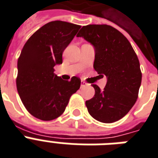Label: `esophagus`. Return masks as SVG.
Instances as JSON below:
<instances>
[{
	"instance_id": "obj_1",
	"label": "esophagus",
	"mask_w": 158,
	"mask_h": 158,
	"mask_svg": "<svg viewBox=\"0 0 158 158\" xmlns=\"http://www.w3.org/2000/svg\"><path fill=\"white\" fill-rule=\"evenodd\" d=\"M81 86H82V87H83V86H85V85H89V84H88L87 82H85V81L81 80Z\"/></svg>"
}]
</instances>
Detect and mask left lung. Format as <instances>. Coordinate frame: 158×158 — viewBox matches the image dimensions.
I'll list each match as a JSON object with an SVG mask.
<instances>
[{"instance_id": "1", "label": "left lung", "mask_w": 158, "mask_h": 158, "mask_svg": "<svg viewBox=\"0 0 158 158\" xmlns=\"http://www.w3.org/2000/svg\"><path fill=\"white\" fill-rule=\"evenodd\" d=\"M77 37L95 47L94 69L107 77L103 90L92 85L95 96L85 101L88 112L102 123H113L129 113L139 96L142 73L130 43L115 28L107 24L83 26Z\"/></svg>"}]
</instances>
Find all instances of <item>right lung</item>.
Returning a JSON list of instances; mask_svg holds the SVG:
<instances>
[{
    "mask_svg": "<svg viewBox=\"0 0 158 158\" xmlns=\"http://www.w3.org/2000/svg\"><path fill=\"white\" fill-rule=\"evenodd\" d=\"M81 25L55 20L44 24L27 40L17 68L16 87L30 114L44 121L59 117L69 99L81 86V79L62 80L54 73V66L62 62V52Z\"/></svg>",
    "mask_w": 158,
    "mask_h": 158,
    "instance_id": "obj_1",
    "label": "right lung"
}]
</instances>
